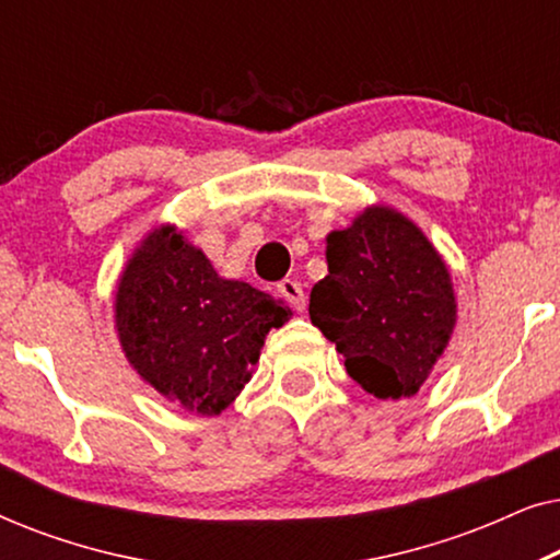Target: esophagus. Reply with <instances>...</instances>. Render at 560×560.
Returning a JSON list of instances; mask_svg holds the SVG:
<instances>
[{
    "label": "esophagus",
    "mask_w": 560,
    "mask_h": 560,
    "mask_svg": "<svg viewBox=\"0 0 560 560\" xmlns=\"http://www.w3.org/2000/svg\"><path fill=\"white\" fill-rule=\"evenodd\" d=\"M278 293L285 298V301L290 303V308L293 311H303L305 308V293H303V288H301V282L298 280H282L280 285H278Z\"/></svg>",
    "instance_id": "34e87169"
}]
</instances>
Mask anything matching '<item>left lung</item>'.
<instances>
[{"instance_id": "8db88e82", "label": "left lung", "mask_w": 560, "mask_h": 560, "mask_svg": "<svg viewBox=\"0 0 560 560\" xmlns=\"http://www.w3.org/2000/svg\"><path fill=\"white\" fill-rule=\"evenodd\" d=\"M328 275L311 320L343 354L349 377L380 400L418 393L456 324L451 275L423 232L393 209H366L326 240Z\"/></svg>"}]
</instances>
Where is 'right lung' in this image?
Here are the masks:
<instances>
[{"instance_id": "1", "label": "right lung", "mask_w": 560, "mask_h": 560, "mask_svg": "<svg viewBox=\"0 0 560 560\" xmlns=\"http://www.w3.org/2000/svg\"><path fill=\"white\" fill-rule=\"evenodd\" d=\"M114 305L129 364L167 400L201 416L232 405L267 331L290 316L262 290L219 278L173 226L155 229L135 252Z\"/></svg>"}]
</instances>
